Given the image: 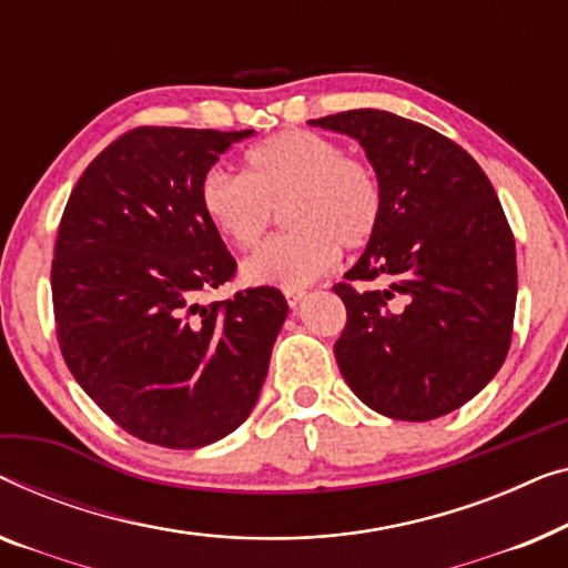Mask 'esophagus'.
<instances>
[{"label": "esophagus", "instance_id": "esophagus-1", "mask_svg": "<svg viewBox=\"0 0 568 568\" xmlns=\"http://www.w3.org/2000/svg\"><path fill=\"white\" fill-rule=\"evenodd\" d=\"M303 298H306V291H301V287H285V301L291 308L298 306Z\"/></svg>", "mask_w": 568, "mask_h": 568}]
</instances>
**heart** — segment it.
<instances>
[{"label": "heart", "mask_w": 568, "mask_h": 568, "mask_svg": "<svg viewBox=\"0 0 568 568\" xmlns=\"http://www.w3.org/2000/svg\"><path fill=\"white\" fill-rule=\"evenodd\" d=\"M197 201L207 223L242 252L262 242L283 207L291 231L252 254L242 277L252 285L301 287L337 265L339 246L363 250L373 242L386 213V187L367 159L345 154L326 135L291 128L246 151L244 174L205 172Z\"/></svg>", "instance_id": "obj_1"}]
</instances>
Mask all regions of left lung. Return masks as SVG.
I'll return each mask as SVG.
<instances>
[{
  "label": "left lung",
  "mask_w": 568,
  "mask_h": 568,
  "mask_svg": "<svg viewBox=\"0 0 568 568\" xmlns=\"http://www.w3.org/2000/svg\"><path fill=\"white\" fill-rule=\"evenodd\" d=\"M311 125L361 141L386 187L378 234L332 287L347 308L334 342L347 386L390 419L460 409L497 375L513 342L515 236L489 178L447 135L386 110ZM375 280L387 291L354 287Z\"/></svg>",
  "instance_id": "1"
}]
</instances>
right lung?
Returning <instances> with one entry per match:
<instances>
[{
    "instance_id": "obj_1",
    "label": "right lung",
    "mask_w": 568,
    "mask_h": 568,
    "mask_svg": "<svg viewBox=\"0 0 568 568\" xmlns=\"http://www.w3.org/2000/svg\"><path fill=\"white\" fill-rule=\"evenodd\" d=\"M254 131L139 125L71 190L51 262L55 339L94 404L143 443L190 450L250 417L287 314L277 287L234 281L201 211L205 172Z\"/></svg>"
}]
</instances>
